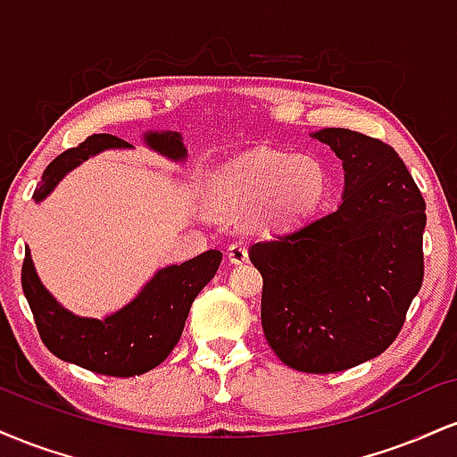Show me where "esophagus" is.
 <instances>
[{
    "label": "esophagus",
    "mask_w": 457,
    "mask_h": 457,
    "mask_svg": "<svg viewBox=\"0 0 457 457\" xmlns=\"http://www.w3.org/2000/svg\"><path fill=\"white\" fill-rule=\"evenodd\" d=\"M228 258L229 262H234V264L246 262V258H249V251H246L245 240H234V243L228 246Z\"/></svg>",
    "instance_id": "34e87169"
}]
</instances>
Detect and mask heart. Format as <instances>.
I'll use <instances>...</instances> for the list:
<instances>
[{
    "label": "heart",
    "mask_w": 457,
    "mask_h": 457,
    "mask_svg": "<svg viewBox=\"0 0 457 457\" xmlns=\"http://www.w3.org/2000/svg\"><path fill=\"white\" fill-rule=\"evenodd\" d=\"M327 171L313 156L270 148L251 150L223 165L212 178L214 202L228 211L260 206L270 223H295L320 206Z\"/></svg>",
    "instance_id": "1"
}]
</instances>
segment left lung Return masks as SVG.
<instances>
[{"mask_svg":"<svg viewBox=\"0 0 457 457\" xmlns=\"http://www.w3.org/2000/svg\"><path fill=\"white\" fill-rule=\"evenodd\" d=\"M344 161L337 211L249 249L264 279L262 328L287 367L335 374L395 342L423 283L426 199L385 141L316 133Z\"/></svg>","mask_w":457,"mask_h":457,"instance_id":"1","label":"left lung"}]
</instances>
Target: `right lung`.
Instances as JSON below:
<instances>
[{
  "instance_id": "add662e5",
  "label": "right lung",
  "mask_w": 457,
  "mask_h": 457,
  "mask_svg": "<svg viewBox=\"0 0 457 457\" xmlns=\"http://www.w3.org/2000/svg\"><path fill=\"white\" fill-rule=\"evenodd\" d=\"M150 148L171 159H185L187 150L178 133H148ZM129 141L109 133L90 135L86 141L62 152L46 165L43 180L36 187L34 199L49 195L66 171L90 159L104 148H127ZM223 253L217 249L204 251L197 258L180 266L161 269L127 307L104 320L77 318L45 290L25 249L21 286L34 313L36 328L46 348L57 359L75 363L96 374L129 378L154 370L170 356L185 328L188 309L199 292L212 279Z\"/></svg>"
}]
</instances>
